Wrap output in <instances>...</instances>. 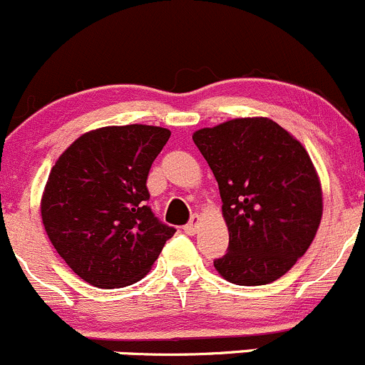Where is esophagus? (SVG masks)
<instances>
[{
	"label": "esophagus",
	"instance_id": "1",
	"mask_svg": "<svg viewBox=\"0 0 365 365\" xmlns=\"http://www.w3.org/2000/svg\"><path fill=\"white\" fill-rule=\"evenodd\" d=\"M198 223H200V216H198V214H195V216L190 220V223L184 225V232H186L187 235H193L195 232L198 230Z\"/></svg>",
	"mask_w": 365,
	"mask_h": 365
}]
</instances>
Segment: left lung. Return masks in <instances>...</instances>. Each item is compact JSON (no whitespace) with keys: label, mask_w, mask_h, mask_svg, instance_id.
<instances>
[{"label":"left lung","mask_w":365,"mask_h":365,"mask_svg":"<svg viewBox=\"0 0 365 365\" xmlns=\"http://www.w3.org/2000/svg\"><path fill=\"white\" fill-rule=\"evenodd\" d=\"M193 142L220 186L230 234L214 267L240 287L276 281L306 253L322 220V187L309 155L267 118L204 128Z\"/></svg>","instance_id":"obj_1"}]
</instances>
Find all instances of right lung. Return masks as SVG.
I'll use <instances>...</instances> for the list:
<instances>
[{"label": "right lung", "instance_id": "add662e5", "mask_svg": "<svg viewBox=\"0 0 365 365\" xmlns=\"http://www.w3.org/2000/svg\"><path fill=\"white\" fill-rule=\"evenodd\" d=\"M168 138L160 126H105L77 138L52 167L42 198L45 232L93 287L137 283L175 234L148 205L145 184Z\"/></svg>", "mask_w": 365, "mask_h": 365}]
</instances>
